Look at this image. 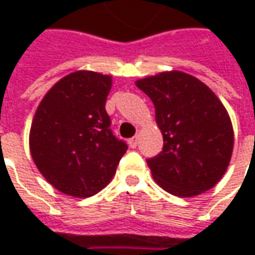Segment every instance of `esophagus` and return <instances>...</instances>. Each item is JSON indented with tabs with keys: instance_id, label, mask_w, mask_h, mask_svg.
Wrapping results in <instances>:
<instances>
[{
	"instance_id": "esophagus-1",
	"label": "esophagus",
	"mask_w": 255,
	"mask_h": 255,
	"mask_svg": "<svg viewBox=\"0 0 255 255\" xmlns=\"http://www.w3.org/2000/svg\"><path fill=\"white\" fill-rule=\"evenodd\" d=\"M137 143H139V137L137 136H133L132 139H129V144H130V147H136L137 146Z\"/></svg>"
}]
</instances>
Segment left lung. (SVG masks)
Here are the masks:
<instances>
[{
	"mask_svg": "<svg viewBox=\"0 0 255 255\" xmlns=\"http://www.w3.org/2000/svg\"><path fill=\"white\" fill-rule=\"evenodd\" d=\"M136 86L152 99L163 149L147 159L156 183L173 196L210 190L223 177L233 152L229 113L209 86L173 71L149 76Z\"/></svg>",
	"mask_w": 255,
	"mask_h": 255,
	"instance_id": "obj_1",
	"label": "left lung"
}]
</instances>
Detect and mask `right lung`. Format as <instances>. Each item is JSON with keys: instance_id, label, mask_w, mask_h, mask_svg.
Returning <instances> with one entry per match:
<instances>
[{"instance_id": "1", "label": "right lung", "mask_w": 255, "mask_h": 255, "mask_svg": "<svg viewBox=\"0 0 255 255\" xmlns=\"http://www.w3.org/2000/svg\"><path fill=\"white\" fill-rule=\"evenodd\" d=\"M111 76L78 71L49 89L35 112L29 149L55 189L91 197L111 181L128 144L111 129L105 109Z\"/></svg>"}]
</instances>
